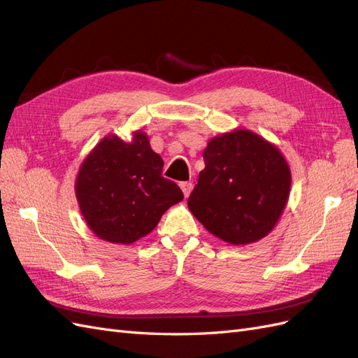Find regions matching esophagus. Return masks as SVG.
<instances>
[{
	"mask_svg": "<svg viewBox=\"0 0 358 358\" xmlns=\"http://www.w3.org/2000/svg\"><path fill=\"white\" fill-rule=\"evenodd\" d=\"M179 187L183 192V196H185V199L189 196L191 191H192V182H180Z\"/></svg>",
	"mask_w": 358,
	"mask_h": 358,
	"instance_id": "34e87169",
	"label": "esophagus"
}]
</instances>
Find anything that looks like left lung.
I'll return each instance as SVG.
<instances>
[{
	"label": "left lung",
	"instance_id": "obj_1",
	"mask_svg": "<svg viewBox=\"0 0 358 358\" xmlns=\"http://www.w3.org/2000/svg\"><path fill=\"white\" fill-rule=\"evenodd\" d=\"M204 169L188 199L191 213L230 245L262 241L275 229L291 188L280 150L257 133L237 128L209 140Z\"/></svg>",
	"mask_w": 358,
	"mask_h": 358
}]
</instances>
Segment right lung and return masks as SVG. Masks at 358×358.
I'll list each match as a JSON object with an SVG mask.
<instances>
[{
    "instance_id": "obj_1",
    "label": "right lung",
    "mask_w": 358,
    "mask_h": 358,
    "mask_svg": "<svg viewBox=\"0 0 358 358\" xmlns=\"http://www.w3.org/2000/svg\"><path fill=\"white\" fill-rule=\"evenodd\" d=\"M164 161L143 131L131 142L106 136L82 162L74 191L86 225L100 239L129 245L152 231L183 194L161 176Z\"/></svg>"
}]
</instances>
